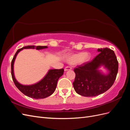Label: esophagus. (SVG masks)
Here are the masks:
<instances>
[{"label":"esophagus","mask_w":130,"mask_h":130,"mask_svg":"<svg viewBox=\"0 0 130 130\" xmlns=\"http://www.w3.org/2000/svg\"><path fill=\"white\" fill-rule=\"evenodd\" d=\"M72 69V68L71 67H70V66H67L66 67L64 68V71L66 72V71H67V70H71Z\"/></svg>","instance_id":"1"}]
</instances>
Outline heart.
Returning a JSON list of instances; mask_svg holds the SVG:
<instances>
[{"label":"heart","instance_id":"1","mask_svg":"<svg viewBox=\"0 0 130 130\" xmlns=\"http://www.w3.org/2000/svg\"><path fill=\"white\" fill-rule=\"evenodd\" d=\"M90 57L88 53H82L73 55L67 58V62L70 63H76L77 64H82L88 62Z\"/></svg>","mask_w":130,"mask_h":130}]
</instances>
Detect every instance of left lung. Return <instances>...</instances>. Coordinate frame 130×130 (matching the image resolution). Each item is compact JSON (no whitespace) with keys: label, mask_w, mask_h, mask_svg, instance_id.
I'll list each match as a JSON object with an SVG mask.
<instances>
[{"label":"left lung","mask_w":130,"mask_h":130,"mask_svg":"<svg viewBox=\"0 0 130 130\" xmlns=\"http://www.w3.org/2000/svg\"><path fill=\"white\" fill-rule=\"evenodd\" d=\"M99 54L93 60L74 68L75 78L73 87L75 92L82 96L92 97L104 93L115 82L118 70V62L115 52L106 48L98 49ZM101 66L107 70L104 73Z\"/></svg>","instance_id":"1"}]
</instances>
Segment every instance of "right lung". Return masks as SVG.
<instances>
[{
  "label": "right lung",
  "instance_id": "right-lung-1",
  "mask_svg": "<svg viewBox=\"0 0 130 130\" xmlns=\"http://www.w3.org/2000/svg\"><path fill=\"white\" fill-rule=\"evenodd\" d=\"M48 48L47 46L28 45L18 49L15 53L11 62V75L13 81L18 89L27 96L32 99H40L48 97L54 92L56 89L57 81L64 72L63 69H50L42 80L36 84L24 85L19 83L15 78L14 74V63L18 54L24 49H36L41 50Z\"/></svg>",
  "mask_w": 130,
  "mask_h": 130
}]
</instances>
